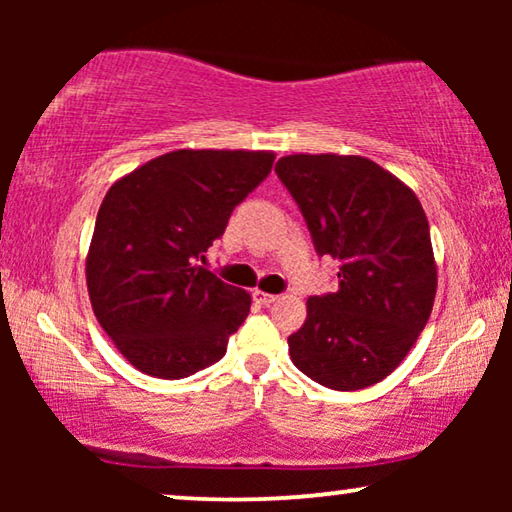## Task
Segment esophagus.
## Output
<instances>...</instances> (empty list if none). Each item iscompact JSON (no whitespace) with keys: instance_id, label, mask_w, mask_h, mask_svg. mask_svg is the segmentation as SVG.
<instances>
[{"instance_id":"34e87169","label":"esophagus","mask_w":512,"mask_h":512,"mask_svg":"<svg viewBox=\"0 0 512 512\" xmlns=\"http://www.w3.org/2000/svg\"><path fill=\"white\" fill-rule=\"evenodd\" d=\"M254 300H256V303H261V305H272L277 300V296H272V293H265L261 289H256L254 291Z\"/></svg>"}]
</instances>
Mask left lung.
<instances>
[{
  "instance_id": "1",
  "label": "left lung",
  "mask_w": 512,
  "mask_h": 512,
  "mask_svg": "<svg viewBox=\"0 0 512 512\" xmlns=\"http://www.w3.org/2000/svg\"><path fill=\"white\" fill-rule=\"evenodd\" d=\"M277 177L303 212L319 256L340 261L338 291L307 298L289 335L293 366L321 387L382 382L424 331L438 270L415 191L363 156L293 153Z\"/></svg>"
}]
</instances>
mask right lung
I'll list each match as a JSON object with an SVG mask.
<instances>
[{
    "instance_id": "add662e5",
    "label": "right lung",
    "mask_w": 512,
    "mask_h": 512,
    "mask_svg": "<svg viewBox=\"0 0 512 512\" xmlns=\"http://www.w3.org/2000/svg\"><path fill=\"white\" fill-rule=\"evenodd\" d=\"M272 163V151L179 149L139 165L104 195L86 256L88 296L137 370L181 380L226 354L251 296L198 261Z\"/></svg>"
}]
</instances>
